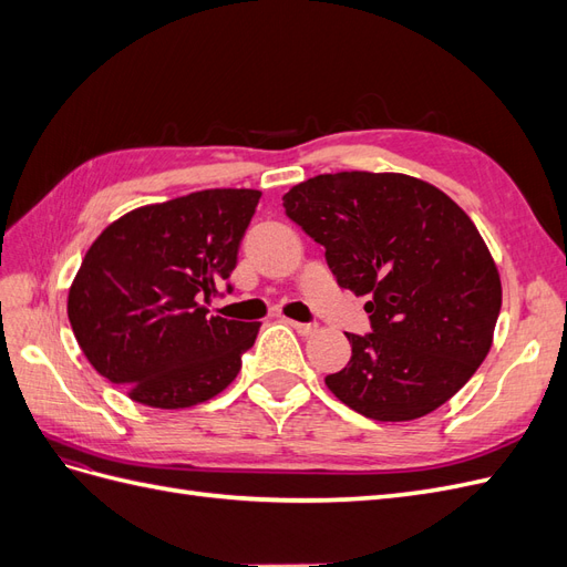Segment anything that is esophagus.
Instances as JSON below:
<instances>
[{
    "label": "esophagus",
    "mask_w": 567,
    "mask_h": 567,
    "mask_svg": "<svg viewBox=\"0 0 567 567\" xmlns=\"http://www.w3.org/2000/svg\"><path fill=\"white\" fill-rule=\"evenodd\" d=\"M288 326H293V329H296L300 336H312V333L317 331V323H302V321L288 319Z\"/></svg>",
    "instance_id": "esophagus-1"
}]
</instances>
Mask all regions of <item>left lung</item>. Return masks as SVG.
Segmentation results:
<instances>
[{"label":"left lung","instance_id":"8db88e82","mask_svg":"<svg viewBox=\"0 0 567 567\" xmlns=\"http://www.w3.org/2000/svg\"><path fill=\"white\" fill-rule=\"evenodd\" d=\"M340 288L369 296L371 333L326 375L373 421H414L468 383L492 348L502 281L471 217L433 184L394 173L319 175L284 196Z\"/></svg>","mask_w":567,"mask_h":567}]
</instances>
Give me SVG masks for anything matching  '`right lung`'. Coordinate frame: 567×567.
<instances>
[{"label": "right lung", "instance_id": "obj_1", "mask_svg": "<svg viewBox=\"0 0 567 567\" xmlns=\"http://www.w3.org/2000/svg\"><path fill=\"white\" fill-rule=\"evenodd\" d=\"M255 188H208L115 219L68 293L78 346L130 400L184 409L225 390L260 321L210 315L255 215ZM231 286L227 284V293Z\"/></svg>", "mask_w": 567, "mask_h": 567}]
</instances>
